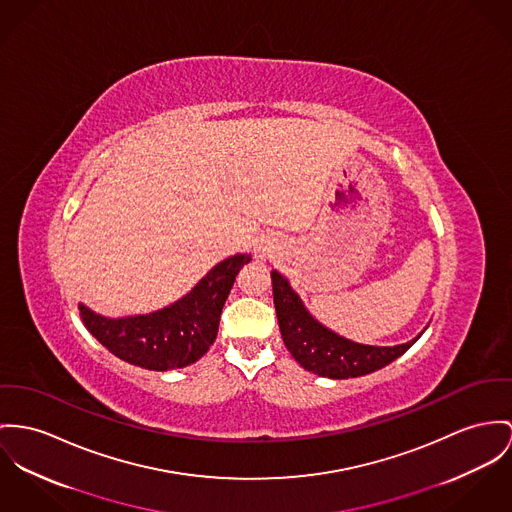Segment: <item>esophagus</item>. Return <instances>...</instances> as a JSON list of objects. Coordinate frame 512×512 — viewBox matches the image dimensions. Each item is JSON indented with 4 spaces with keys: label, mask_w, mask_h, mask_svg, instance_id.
Returning a JSON list of instances; mask_svg holds the SVG:
<instances>
[{
    "label": "esophagus",
    "mask_w": 512,
    "mask_h": 512,
    "mask_svg": "<svg viewBox=\"0 0 512 512\" xmlns=\"http://www.w3.org/2000/svg\"><path fill=\"white\" fill-rule=\"evenodd\" d=\"M271 253H273V251H271V247H269V245H259V257H261V259L271 257Z\"/></svg>",
    "instance_id": "34e87169"
}]
</instances>
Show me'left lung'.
<instances>
[{
    "label": "left lung",
    "mask_w": 512,
    "mask_h": 512,
    "mask_svg": "<svg viewBox=\"0 0 512 512\" xmlns=\"http://www.w3.org/2000/svg\"><path fill=\"white\" fill-rule=\"evenodd\" d=\"M273 298L282 341L294 360L323 378L347 380L376 372L405 353L421 333L403 345L372 347L337 335L310 314L288 280L273 271Z\"/></svg>",
    "instance_id": "obj_1"
}]
</instances>
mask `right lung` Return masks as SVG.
<instances>
[{
	"label": "right lung",
	"mask_w": 512,
	"mask_h": 512,
	"mask_svg": "<svg viewBox=\"0 0 512 512\" xmlns=\"http://www.w3.org/2000/svg\"><path fill=\"white\" fill-rule=\"evenodd\" d=\"M249 261L245 253L224 259L187 296L158 312L115 319L79 304L81 321L109 353L128 364L158 372L189 366L216 341L226 298Z\"/></svg>",
	"instance_id": "1"
}]
</instances>
